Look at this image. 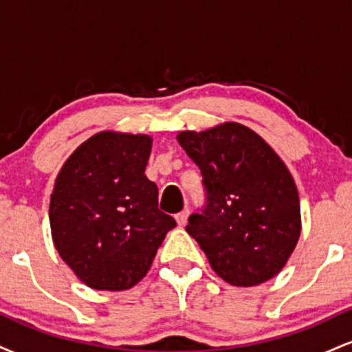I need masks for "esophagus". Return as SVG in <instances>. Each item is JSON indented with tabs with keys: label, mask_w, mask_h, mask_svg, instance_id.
<instances>
[{
	"label": "esophagus",
	"mask_w": 352,
	"mask_h": 352,
	"mask_svg": "<svg viewBox=\"0 0 352 352\" xmlns=\"http://www.w3.org/2000/svg\"><path fill=\"white\" fill-rule=\"evenodd\" d=\"M188 215H190V212H188V208H185V210H182L180 213H177L175 215V220H177V223L180 225V227H184L185 223H187V220H188Z\"/></svg>",
	"instance_id": "obj_1"
}]
</instances>
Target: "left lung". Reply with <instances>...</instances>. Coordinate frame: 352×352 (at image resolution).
I'll use <instances>...</instances> for the list:
<instances>
[{
    "label": "left lung",
    "mask_w": 352,
    "mask_h": 352,
    "mask_svg": "<svg viewBox=\"0 0 352 352\" xmlns=\"http://www.w3.org/2000/svg\"><path fill=\"white\" fill-rule=\"evenodd\" d=\"M177 140L199 165L205 205L185 230L213 272L233 286H254L281 272L301 232L300 199L280 157L252 129L227 122Z\"/></svg>",
    "instance_id": "obj_1"
}]
</instances>
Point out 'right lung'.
I'll list each match as a JSON object with an SVG mask.
<instances>
[{
    "label": "right lung",
    "instance_id": "obj_1",
    "mask_svg": "<svg viewBox=\"0 0 352 352\" xmlns=\"http://www.w3.org/2000/svg\"><path fill=\"white\" fill-rule=\"evenodd\" d=\"M148 135L99 132L76 148L50 204L54 246L89 288L122 292L147 274L175 218L145 177Z\"/></svg>",
    "mask_w": 352,
    "mask_h": 352
}]
</instances>
